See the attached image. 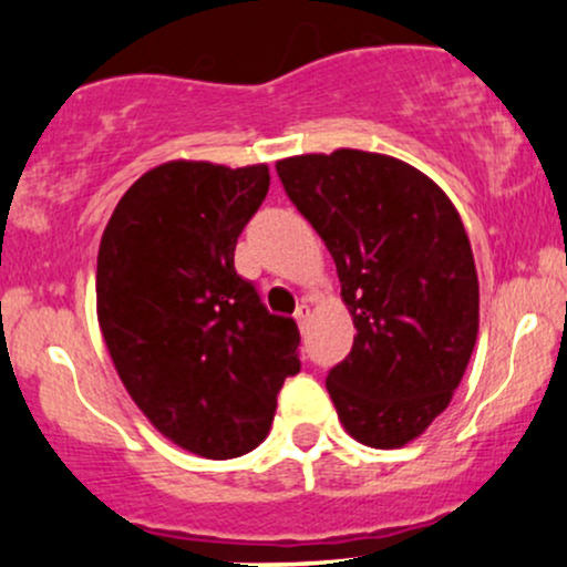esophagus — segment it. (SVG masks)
I'll list each match as a JSON object with an SVG mask.
<instances>
[{"mask_svg":"<svg viewBox=\"0 0 567 567\" xmlns=\"http://www.w3.org/2000/svg\"><path fill=\"white\" fill-rule=\"evenodd\" d=\"M292 317H296V322H298V324H301V328H303V324H306V320H309V306H306V303H298L296 315H292Z\"/></svg>","mask_w":567,"mask_h":567,"instance_id":"esophagus-1","label":"esophagus"}]
</instances>
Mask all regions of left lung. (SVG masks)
<instances>
[{"label":"left lung","instance_id":"left-lung-1","mask_svg":"<svg viewBox=\"0 0 567 567\" xmlns=\"http://www.w3.org/2000/svg\"><path fill=\"white\" fill-rule=\"evenodd\" d=\"M298 213L333 256L357 338L330 400L370 447H402L447 408L477 341L470 237L445 192L383 154L338 148L277 162Z\"/></svg>","mask_w":567,"mask_h":567}]
</instances>
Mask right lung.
I'll use <instances>...</instances> for the list:
<instances>
[{
	"mask_svg": "<svg viewBox=\"0 0 567 567\" xmlns=\"http://www.w3.org/2000/svg\"><path fill=\"white\" fill-rule=\"evenodd\" d=\"M269 167L167 162L141 175L97 250V322L116 373L165 437L205 458L261 445L301 333L234 269Z\"/></svg>",
	"mask_w": 567,
	"mask_h": 567,
	"instance_id": "obj_1",
	"label": "right lung"
}]
</instances>
